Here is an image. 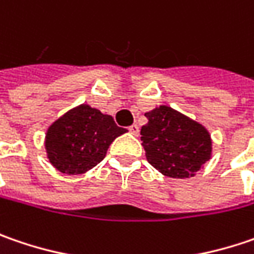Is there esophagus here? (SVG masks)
<instances>
[{
	"label": "esophagus",
	"instance_id": "obj_1",
	"mask_svg": "<svg viewBox=\"0 0 254 254\" xmlns=\"http://www.w3.org/2000/svg\"><path fill=\"white\" fill-rule=\"evenodd\" d=\"M128 131L133 134V135H137L138 131H140V128H138V126H137V124H133V126H130V127H128Z\"/></svg>",
	"mask_w": 254,
	"mask_h": 254
}]
</instances>
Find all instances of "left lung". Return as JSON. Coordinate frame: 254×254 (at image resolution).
I'll list each match as a JSON object with an SVG mask.
<instances>
[{
    "label": "left lung",
    "mask_w": 254,
    "mask_h": 254,
    "mask_svg": "<svg viewBox=\"0 0 254 254\" xmlns=\"http://www.w3.org/2000/svg\"><path fill=\"white\" fill-rule=\"evenodd\" d=\"M141 141L147 161L161 174L173 179H189L211 157L209 131L197 121L167 106L144 114Z\"/></svg>",
    "instance_id": "1"
}]
</instances>
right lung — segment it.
Masks as SVG:
<instances>
[{"label": "right lung", "instance_id": "obj_1", "mask_svg": "<svg viewBox=\"0 0 254 254\" xmlns=\"http://www.w3.org/2000/svg\"><path fill=\"white\" fill-rule=\"evenodd\" d=\"M126 131L111 116L81 104L48 127L47 157L61 173L83 174L104 159L110 144Z\"/></svg>", "mask_w": 254, "mask_h": 254}]
</instances>
